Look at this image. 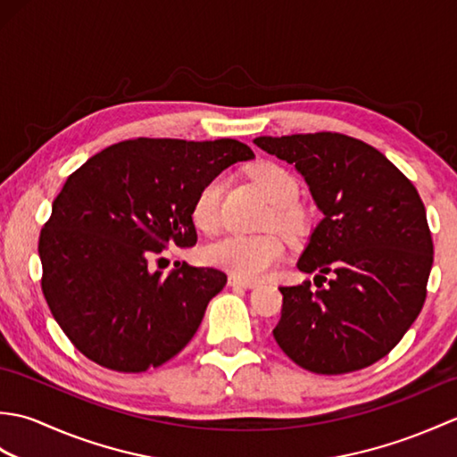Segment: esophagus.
<instances>
[{"instance_id": "34e87169", "label": "esophagus", "mask_w": 457, "mask_h": 457, "mask_svg": "<svg viewBox=\"0 0 457 457\" xmlns=\"http://www.w3.org/2000/svg\"><path fill=\"white\" fill-rule=\"evenodd\" d=\"M228 283H229V287H236V288H255L257 287L255 280H245V278H239L234 275L229 277Z\"/></svg>"}]
</instances>
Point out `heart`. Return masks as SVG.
<instances>
[{
  "instance_id": "obj_1",
  "label": "heart",
  "mask_w": 457,
  "mask_h": 457,
  "mask_svg": "<svg viewBox=\"0 0 457 457\" xmlns=\"http://www.w3.org/2000/svg\"><path fill=\"white\" fill-rule=\"evenodd\" d=\"M249 179L273 204L265 220L267 228H277L287 237H300L310 226L308 212L296 202L298 182L293 172L273 161H259L247 169ZM221 220V180L212 179L198 190L192 204V221L204 234H213ZM210 265L228 270L234 277L255 280L277 265L285 255V245L277 234L239 236L231 234L213 241L204 251Z\"/></svg>"
}]
</instances>
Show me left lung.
Instances as JSON below:
<instances>
[{
  "mask_svg": "<svg viewBox=\"0 0 457 457\" xmlns=\"http://www.w3.org/2000/svg\"><path fill=\"white\" fill-rule=\"evenodd\" d=\"M303 174L324 218L280 287L278 347L318 375L373 365L401 342L426 300L434 245L414 184L371 145L342 133L257 137ZM327 285L324 286L323 283Z\"/></svg>",
  "mask_w": 457,
  "mask_h": 457,
  "instance_id": "8db88e82",
  "label": "left lung"
}]
</instances>
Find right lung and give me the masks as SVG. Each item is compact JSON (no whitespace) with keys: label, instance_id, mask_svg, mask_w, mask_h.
<instances>
[{"label":"right lung","instance_id":"right-lung-1","mask_svg":"<svg viewBox=\"0 0 457 457\" xmlns=\"http://www.w3.org/2000/svg\"><path fill=\"white\" fill-rule=\"evenodd\" d=\"M255 154L236 139L139 137L94 154L66 179L38 237L41 288L62 332L120 373L159 367L187 345L228 277L149 259L196 245L192 204L208 180Z\"/></svg>","mask_w":457,"mask_h":457}]
</instances>
